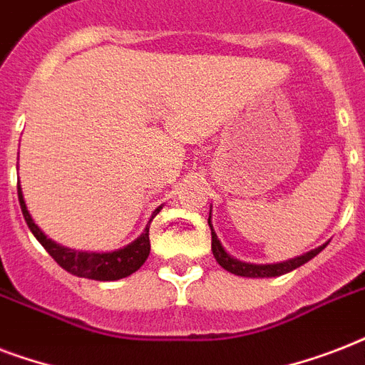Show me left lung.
I'll return each instance as SVG.
<instances>
[{
    "mask_svg": "<svg viewBox=\"0 0 365 365\" xmlns=\"http://www.w3.org/2000/svg\"><path fill=\"white\" fill-rule=\"evenodd\" d=\"M212 206H210V216H208V225H210L212 231V254L216 257V261L220 265L225 269V271L233 272L237 277H246V278H272V277H280V274H286V272L294 271L297 267L305 265L307 261H311L314 255H318L322 252L328 242L322 244V246H318V248L311 250V252H307L303 255H297V257H292V259L280 261V263H246V261H240L237 257L229 254L227 250L223 248L222 240L217 239L216 231L212 227Z\"/></svg>",
    "mask_w": 365,
    "mask_h": 365,
    "instance_id": "1",
    "label": "left lung"
}]
</instances>
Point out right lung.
Masks as SVG:
<instances>
[{
	"label": "right lung",
	"mask_w": 365,
	"mask_h": 365,
	"mask_svg": "<svg viewBox=\"0 0 365 365\" xmlns=\"http://www.w3.org/2000/svg\"><path fill=\"white\" fill-rule=\"evenodd\" d=\"M19 202L24 214V220L28 223V227L34 233L41 246L47 250L48 254L53 255V259L58 263L62 269H66L71 274L81 278H91V280H100V282H110V280H119V278L130 277L132 272H136L140 267L145 263L151 250L149 244V223L153 222V217L160 212L163 206H159L157 210L151 214L149 223L142 231V235L136 240H132L130 244H126L125 248L113 250V252H83V250H71L68 246L54 242L53 239H48L47 235L43 233L41 229L37 227V223L31 220L28 206H26L24 195H22V187L19 182Z\"/></svg>",
	"instance_id": "right-lung-1"
}]
</instances>
